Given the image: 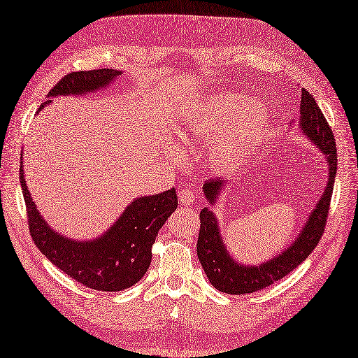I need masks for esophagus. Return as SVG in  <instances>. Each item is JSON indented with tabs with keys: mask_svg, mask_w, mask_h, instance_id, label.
Masks as SVG:
<instances>
[{
	"mask_svg": "<svg viewBox=\"0 0 358 358\" xmlns=\"http://www.w3.org/2000/svg\"><path fill=\"white\" fill-rule=\"evenodd\" d=\"M178 199H180L181 204H186V206H189V204H192L195 201V192L192 191V189H181V191L178 192Z\"/></svg>",
	"mask_w": 358,
	"mask_h": 358,
	"instance_id": "34e87169",
	"label": "esophagus"
}]
</instances>
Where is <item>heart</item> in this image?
I'll return each instance as SVG.
<instances>
[{
    "label": "heart",
    "mask_w": 358,
    "mask_h": 358,
    "mask_svg": "<svg viewBox=\"0 0 358 358\" xmlns=\"http://www.w3.org/2000/svg\"><path fill=\"white\" fill-rule=\"evenodd\" d=\"M272 113L255 98L222 92L199 101L177 124L183 141L209 140L206 162L217 171H231L250 155L268 136ZM169 154L175 150L169 144Z\"/></svg>",
    "instance_id": "1"
}]
</instances>
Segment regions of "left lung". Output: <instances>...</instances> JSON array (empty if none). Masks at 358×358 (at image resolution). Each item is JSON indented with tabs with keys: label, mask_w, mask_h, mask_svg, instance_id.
<instances>
[{
	"label": "left lung",
	"mask_w": 358,
	"mask_h": 358,
	"mask_svg": "<svg viewBox=\"0 0 358 358\" xmlns=\"http://www.w3.org/2000/svg\"><path fill=\"white\" fill-rule=\"evenodd\" d=\"M299 108L300 131L324 157L326 166H328V183L296 238L283 252H278V255L260 264H245L235 260L224 245L214 212L209 208H204L200 212L201 224L199 243H196V255H199V260L210 285L220 292L232 295L252 294L275 283L306 260L324 232L334 191V180L337 173L336 140H334L328 121L317 106L314 96L306 89H301ZM227 183H229L227 180L215 178L203 185L204 196L212 206H215L220 194L223 192Z\"/></svg>",
	"instance_id": "obj_1"
}]
</instances>
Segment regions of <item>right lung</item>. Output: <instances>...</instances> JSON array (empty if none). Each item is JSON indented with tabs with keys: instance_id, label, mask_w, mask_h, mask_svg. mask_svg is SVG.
<instances>
[{
	"instance_id": "right-lung-1",
	"label": "right lung",
	"mask_w": 358,
	"mask_h": 358,
	"mask_svg": "<svg viewBox=\"0 0 358 358\" xmlns=\"http://www.w3.org/2000/svg\"><path fill=\"white\" fill-rule=\"evenodd\" d=\"M120 75H123V71L115 69L66 75L50 89L49 100L40 106L38 112L52 103L50 98L94 94L109 87ZM20 183L27 208L30 235L36 248L58 269L95 291H123L144 277L150 266L152 245L158 231L178 206L173 187L157 195L138 196L127 204L117 222L100 237L75 240L52 229L36 209L26 185L22 163Z\"/></svg>"
}]
</instances>
